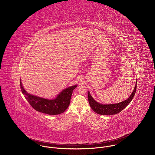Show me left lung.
Masks as SVG:
<instances>
[{
	"mask_svg": "<svg viewBox=\"0 0 155 155\" xmlns=\"http://www.w3.org/2000/svg\"><path fill=\"white\" fill-rule=\"evenodd\" d=\"M136 89H137V83L136 84L133 92H132V93L130 94L129 97L127 99L118 104H107V105L101 104L94 100V99L90 95L89 92H87L88 101H89V104L90 105L91 108L96 114H98L99 115H115L121 112L124 108H125L127 107V105H128V104L130 102L132 99L134 97Z\"/></svg>",
	"mask_w": 155,
	"mask_h": 155,
	"instance_id": "obj_1",
	"label": "left lung"
}]
</instances>
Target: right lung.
<instances>
[{
	"mask_svg": "<svg viewBox=\"0 0 155 155\" xmlns=\"http://www.w3.org/2000/svg\"><path fill=\"white\" fill-rule=\"evenodd\" d=\"M22 93L25 94V98L30 105L35 110L41 113L51 115H58L63 113L70 104L73 90L77 85L71 86L63 90L56 99L49 100L29 94L24 89L20 81Z\"/></svg>",
	"mask_w": 155,
	"mask_h": 155,
	"instance_id": "1",
	"label": "right lung"
}]
</instances>
